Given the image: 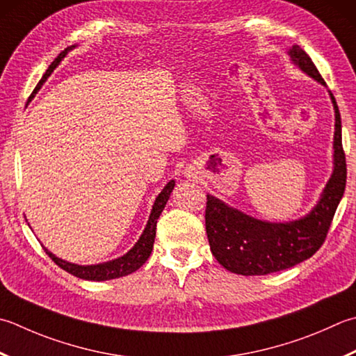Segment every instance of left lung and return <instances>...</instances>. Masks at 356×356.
<instances>
[{"mask_svg":"<svg viewBox=\"0 0 356 356\" xmlns=\"http://www.w3.org/2000/svg\"><path fill=\"white\" fill-rule=\"evenodd\" d=\"M287 54L299 71L325 86L321 74L304 49L293 44ZM329 95L335 111L333 171L318 204L307 214L289 222H268L207 194L205 227L211 253L232 273L243 276L275 273L309 259L323 245L339 200L343 199L347 177L341 142V115L330 90Z\"/></svg>","mask_w":356,"mask_h":356,"instance_id":"obj_1","label":"left lung"}]
</instances>
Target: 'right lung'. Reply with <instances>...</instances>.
Listing matches in <instances>:
<instances>
[{"instance_id":"right-lung-1","label":"right lung","mask_w":356,"mask_h":356,"mask_svg":"<svg viewBox=\"0 0 356 356\" xmlns=\"http://www.w3.org/2000/svg\"><path fill=\"white\" fill-rule=\"evenodd\" d=\"M75 46H69L63 51L57 58L52 61V65L47 67L46 74L41 76L40 83L37 85V88L33 89V92L31 95V100L35 97V94L38 92L40 88L43 86V83L49 79V75L54 72V69L60 65V61L66 57V54L69 51H72ZM174 185L176 182L174 180H170L168 184L165 185V188L160 191L159 196L156 197L154 205H152V210L149 214V219L146 222V227L143 229V233L140 234V238L134 243L127 254H123L117 259L108 261V262H102V264H92V266H79V264H72L67 262L65 259H60V257L55 256L52 252L44 247L46 253L49 254V257L57 264L58 267H61L63 270H66L67 273H71L80 280H86V281H109V280H115V277H122L134 273L136 270L140 268L143 264L148 261V257L152 252V247H154V238H156V225H157V219L159 216L162 214L163 208L168 202L171 193L174 190Z\"/></svg>"}]
</instances>
